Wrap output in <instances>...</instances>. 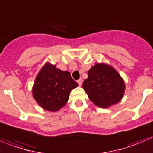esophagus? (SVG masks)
Segmentation results:
<instances>
[{
    "label": "esophagus",
    "mask_w": 153,
    "mask_h": 153,
    "mask_svg": "<svg viewBox=\"0 0 153 153\" xmlns=\"http://www.w3.org/2000/svg\"><path fill=\"white\" fill-rule=\"evenodd\" d=\"M82 82H83V81H82V79H81V78H80L79 80H78V85H79V86H81V85H82Z\"/></svg>",
    "instance_id": "1"
}]
</instances>
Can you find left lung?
Segmentation results:
<instances>
[{
    "label": "left lung",
    "instance_id": "8db88e82",
    "mask_svg": "<svg viewBox=\"0 0 153 153\" xmlns=\"http://www.w3.org/2000/svg\"><path fill=\"white\" fill-rule=\"evenodd\" d=\"M88 75L82 87L95 105L108 108L122 99L125 90V82L112 66L97 63L88 71Z\"/></svg>",
    "mask_w": 153,
    "mask_h": 153
}]
</instances>
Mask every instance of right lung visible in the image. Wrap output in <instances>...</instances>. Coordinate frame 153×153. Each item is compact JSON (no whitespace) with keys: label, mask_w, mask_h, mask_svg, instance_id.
Wrapping results in <instances>:
<instances>
[{"label":"right lung","mask_w":153,"mask_h":153,"mask_svg":"<svg viewBox=\"0 0 153 153\" xmlns=\"http://www.w3.org/2000/svg\"><path fill=\"white\" fill-rule=\"evenodd\" d=\"M78 86L69 72L47 62L35 78L32 94L43 109L56 112L66 104L70 91Z\"/></svg>","instance_id":"obj_1"}]
</instances>
